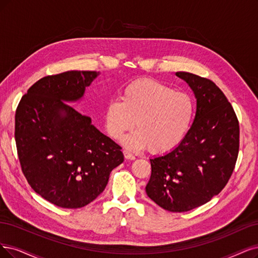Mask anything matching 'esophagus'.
<instances>
[{"label": "esophagus", "mask_w": 258, "mask_h": 258, "mask_svg": "<svg viewBox=\"0 0 258 258\" xmlns=\"http://www.w3.org/2000/svg\"><path fill=\"white\" fill-rule=\"evenodd\" d=\"M123 154H124V157H125L126 159H130V160H134L136 157H135V155L134 154H132L130 151H127V150H124L123 151Z\"/></svg>", "instance_id": "34e87169"}]
</instances>
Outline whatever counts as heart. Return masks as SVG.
Listing matches in <instances>:
<instances>
[{"label": "heart", "mask_w": 258, "mask_h": 258, "mask_svg": "<svg viewBox=\"0 0 258 258\" xmlns=\"http://www.w3.org/2000/svg\"><path fill=\"white\" fill-rule=\"evenodd\" d=\"M121 100H110L104 110L105 127L110 137L123 138L128 149H149L161 155L175 149L187 135L195 117L189 94L153 79H138L122 90Z\"/></svg>", "instance_id": "b5f03b06"}]
</instances>
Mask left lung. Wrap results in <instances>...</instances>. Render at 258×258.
I'll use <instances>...</instances> for the list:
<instances>
[{"mask_svg":"<svg viewBox=\"0 0 258 258\" xmlns=\"http://www.w3.org/2000/svg\"><path fill=\"white\" fill-rule=\"evenodd\" d=\"M175 75L195 93L196 117L175 149L150 159L146 191L166 211L183 213L211 201L227 184L239 151V123L214 82L188 72Z\"/></svg>","mask_w":258,"mask_h":258,"instance_id":"1","label":"left lung"}]
</instances>
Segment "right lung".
<instances>
[{"label": "right lung", "mask_w": 258, "mask_h": 258, "mask_svg": "<svg viewBox=\"0 0 258 258\" xmlns=\"http://www.w3.org/2000/svg\"><path fill=\"white\" fill-rule=\"evenodd\" d=\"M97 71H67L36 82L16 110L15 139L22 172L46 201L81 208L97 199L123 163L121 147L68 103L82 100Z\"/></svg>", "instance_id": "1"}]
</instances>
